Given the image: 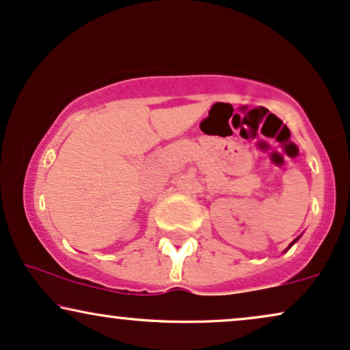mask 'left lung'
I'll use <instances>...</instances> for the list:
<instances>
[{"instance_id":"obj_1","label":"left lung","mask_w":350,"mask_h":350,"mask_svg":"<svg viewBox=\"0 0 350 350\" xmlns=\"http://www.w3.org/2000/svg\"><path fill=\"white\" fill-rule=\"evenodd\" d=\"M298 239H300V237H298V238H297V239H293V241H292V243H290V244H288V247H287V250H285V251H288V250H290V247H292V246H293V244H295V243H297V241H298Z\"/></svg>"}]
</instances>
